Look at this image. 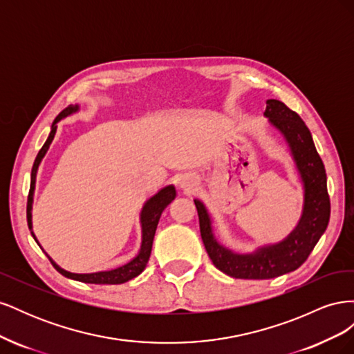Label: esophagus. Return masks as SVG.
I'll return each mask as SVG.
<instances>
[{"mask_svg": "<svg viewBox=\"0 0 354 354\" xmlns=\"http://www.w3.org/2000/svg\"><path fill=\"white\" fill-rule=\"evenodd\" d=\"M195 185H194V180H192L190 177H183V178H180V187H185V189H190V187H194Z\"/></svg>", "mask_w": 354, "mask_h": 354, "instance_id": "34e87169", "label": "esophagus"}]
</instances>
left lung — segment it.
Returning a JSON list of instances; mask_svg holds the SVG:
<instances>
[{
    "mask_svg": "<svg viewBox=\"0 0 354 354\" xmlns=\"http://www.w3.org/2000/svg\"><path fill=\"white\" fill-rule=\"evenodd\" d=\"M264 115L270 118V122L285 136L291 147L306 187L304 212L297 229L283 242L261 248L255 254L241 255L226 250L214 239L205 207L195 201L201 238L212 264L236 279H272L297 270L326 230L330 216L325 165L307 125L297 112L274 99L267 100Z\"/></svg>",
    "mask_w": 354,
    "mask_h": 354,
    "instance_id": "left-lung-1",
    "label": "left lung"
}]
</instances>
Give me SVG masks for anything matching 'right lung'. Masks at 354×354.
I'll list each match as a JSON object with an SVG mask.
<instances>
[{
	"mask_svg": "<svg viewBox=\"0 0 354 354\" xmlns=\"http://www.w3.org/2000/svg\"><path fill=\"white\" fill-rule=\"evenodd\" d=\"M78 109V106H72L69 104L68 108L63 109L57 116L55 122L51 125V133L47 138V142L44 143V146L41 147V151L38 152L34 167H32V173H30V189H29V195H28V205H26V218H28V226L29 229H32V218H30V208H32V196H34V189H35V177H37V169L38 165L41 162V159L44 158L46 152L48 151V147L55 138L56 134V128H57V122L65 118L68 115H71L72 112H75ZM176 198V189L173 186H168L165 189H162L156 194L153 198L149 199L146 202V205L143 207L142 211V227H143V241H142V250L138 252V255L136 257L134 260H131L128 264L118 267L115 270H109V272H99V273H88V274H78V273H69L66 270L60 269V267L50 259V263L55 266V269L63 274L65 277H69V279L73 281H80V282H85V283H97V285H120L124 282L131 281L133 277L140 274L145 267L149 261V257H151V251H152V243H153V236L156 232V226L158 221L160 218V214L165 209V207L168 203ZM32 233V232H30ZM34 236V233H32ZM35 239V236H34Z\"/></svg>",
	"mask_w": 354,
	"mask_h": 354,
	"instance_id": "add662e5",
	"label": "right lung"
}]
</instances>
